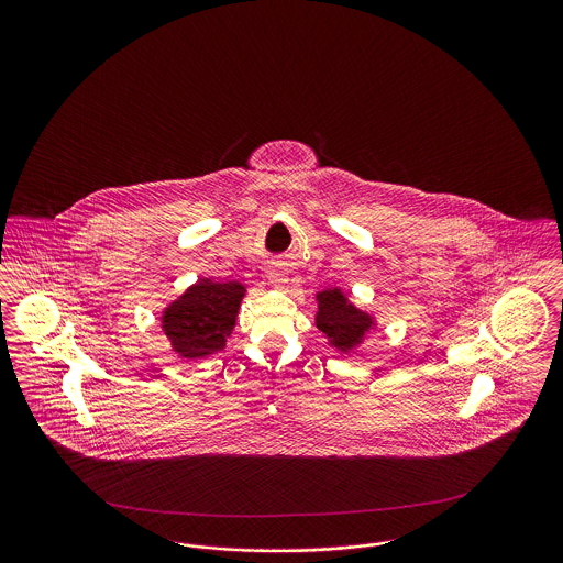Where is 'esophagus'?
<instances>
[{
	"label": "esophagus",
	"mask_w": 563,
	"mask_h": 563,
	"mask_svg": "<svg viewBox=\"0 0 563 563\" xmlns=\"http://www.w3.org/2000/svg\"><path fill=\"white\" fill-rule=\"evenodd\" d=\"M268 280L272 287L280 289V287L287 283V274H285V269L272 268L268 272Z\"/></svg>",
	"instance_id": "obj_1"
}]
</instances>
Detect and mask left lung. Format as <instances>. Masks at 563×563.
<instances>
[{
  "mask_svg": "<svg viewBox=\"0 0 563 563\" xmlns=\"http://www.w3.org/2000/svg\"><path fill=\"white\" fill-rule=\"evenodd\" d=\"M317 317L314 322L324 333L329 346L350 354L375 329V317L356 308L340 287L322 289L317 294Z\"/></svg>",
  "mask_w": 563,
  "mask_h": 563,
  "instance_id": "left-lung-1",
  "label": "left lung"
}]
</instances>
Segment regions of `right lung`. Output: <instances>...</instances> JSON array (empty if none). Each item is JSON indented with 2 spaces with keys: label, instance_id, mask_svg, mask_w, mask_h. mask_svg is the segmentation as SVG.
Listing matches in <instances>:
<instances>
[{
  "label": "right lung",
  "instance_id": "add662e5",
  "mask_svg": "<svg viewBox=\"0 0 563 563\" xmlns=\"http://www.w3.org/2000/svg\"><path fill=\"white\" fill-rule=\"evenodd\" d=\"M246 287L241 283H214L200 278L186 294L162 310V331L173 352L186 361L207 358L223 350L236 327Z\"/></svg>",
  "mask_w": 563,
  "mask_h": 563
}]
</instances>
